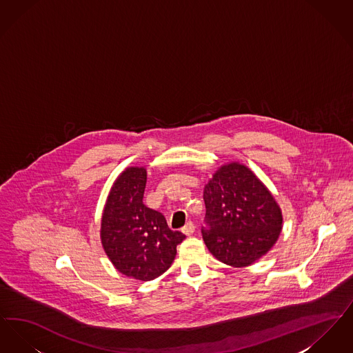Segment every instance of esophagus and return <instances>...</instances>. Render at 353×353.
<instances>
[{
    "label": "esophagus",
    "instance_id": "esophagus-1",
    "mask_svg": "<svg viewBox=\"0 0 353 353\" xmlns=\"http://www.w3.org/2000/svg\"><path fill=\"white\" fill-rule=\"evenodd\" d=\"M194 230H196V226H194V223H193L192 221H189V222L185 225L184 228L181 229V232H183L185 235H192L194 233Z\"/></svg>",
    "mask_w": 353,
    "mask_h": 353
}]
</instances>
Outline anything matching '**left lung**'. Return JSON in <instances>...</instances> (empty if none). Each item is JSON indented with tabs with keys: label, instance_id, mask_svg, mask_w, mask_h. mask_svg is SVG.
Returning a JSON list of instances; mask_svg holds the SVG:
<instances>
[{
	"label": "left lung",
	"instance_id": "obj_1",
	"mask_svg": "<svg viewBox=\"0 0 353 353\" xmlns=\"http://www.w3.org/2000/svg\"><path fill=\"white\" fill-rule=\"evenodd\" d=\"M202 238L219 261L246 268L268 254L282 232V210L252 169L228 163L203 188Z\"/></svg>",
	"mask_w": 353,
	"mask_h": 353
}]
</instances>
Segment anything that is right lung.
Instances as JSON below:
<instances>
[{"label":"right lung","mask_w":353,"mask_h":353,"mask_svg":"<svg viewBox=\"0 0 353 353\" xmlns=\"http://www.w3.org/2000/svg\"><path fill=\"white\" fill-rule=\"evenodd\" d=\"M145 183L144 167L123 170L108 193L101 223V246L114 268L143 282L170 268L185 239L181 232L169 229L160 212L143 203Z\"/></svg>","instance_id":"1"}]
</instances>
